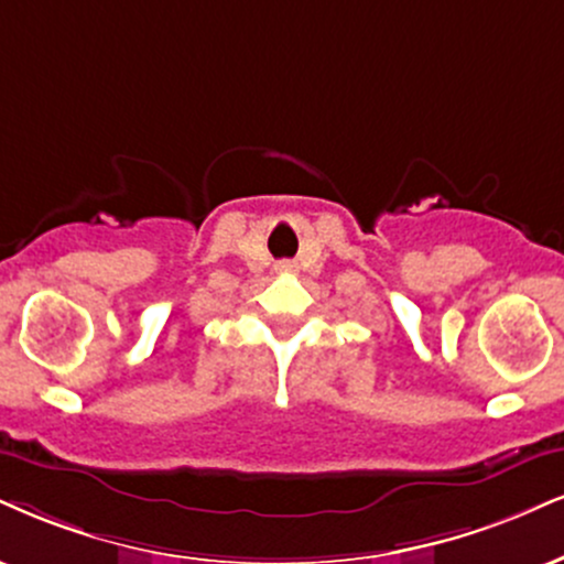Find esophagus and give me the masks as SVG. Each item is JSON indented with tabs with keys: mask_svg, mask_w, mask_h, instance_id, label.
Masks as SVG:
<instances>
[{
	"mask_svg": "<svg viewBox=\"0 0 564 564\" xmlns=\"http://www.w3.org/2000/svg\"><path fill=\"white\" fill-rule=\"evenodd\" d=\"M286 268H289V264H283V268H281V270H286Z\"/></svg>",
	"mask_w": 564,
	"mask_h": 564,
	"instance_id": "esophagus-1",
	"label": "esophagus"
}]
</instances>
